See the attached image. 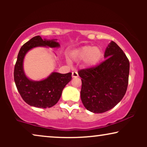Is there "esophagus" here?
Instances as JSON below:
<instances>
[{"instance_id": "esophagus-1", "label": "esophagus", "mask_w": 147, "mask_h": 147, "mask_svg": "<svg viewBox=\"0 0 147 147\" xmlns=\"http://www.w3.org/2000/svg\"><path fill=\"white\" fill-rule=\"evenodd\" d=\"M78 73L77 71L72 72V78H78Z\"/></svg>"}]
</instances>
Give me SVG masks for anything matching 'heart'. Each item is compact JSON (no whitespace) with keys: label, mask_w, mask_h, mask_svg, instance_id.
<instances>
[{"label":"heart","mask_w":147,"mask_h":147,"mask_svg":"<svg viewBox=\"0 0 147 147\" xmlns=\"http://www.w3.org/2000/svg\"><path fill=\"white\" fill-rule=\"evenodd\" d=\"M103 57V51L99 47L86 45L72 53V57L78 61L84 59V64L88 67H95Z\"/></svg>","instance_id":"heart-1"}]
</instances>
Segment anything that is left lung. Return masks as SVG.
Masks as SVG:
<instances>
[{"label": "left lung", "instance_id": "left-lung-1", "mask_svg": "<svg viewBox=\"0 0 147 147\" xmlns=\"http://www.w3.org/2000/svg\"><path fill=\"white\" fill-rule=\"evenodd\" d=\"M106 60L97 67L78 72L82 78L80 96L84 107L93 113H103L117 105L125 95L130 63L115 42L108 44Z\"/></svg>", "mask_w": 147, "mask_h": 147}]
</instances>
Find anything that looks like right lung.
<instances>
[{"label": "right lung", "instance_id": "right-lung-1", "mask_svg": "<svg viewBox=\"0 0 147 147\" xmlns=\"http://www.w3.org/2000/svg\"><path fill=\"white\" fill-rule=\"evenodd\" d=\"M38 47L58 48L60 44L57 39H43L39 35L24 44L17 56L14 80L20 95L26 103L37 108H51L57 103L63 88L71 81V73L52 72L48 77L39 81L29 79L24 71V59L30 50Z\"/></svg>", "mask_w": 147, "mask_h": 147}]
</instances>
